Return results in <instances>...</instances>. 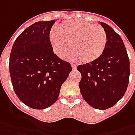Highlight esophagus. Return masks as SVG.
I'll return each mask as SVG.
<instances>
[{
  "label": "esophagus",
  "instance_id": "esophagus-1",
  "mask_svg": "<svg viewBox=\"0 0 135 135\" xmlns=\"http://www.w3.org/2000/svg\"><path fill=\"white\" fill-rule=\"evenodd\" d=\"M71 67H72L73 70H76V65H71Z\"/></svg>",
  "mask_w": 135,
  "mask_h": 135
}]
</instances>
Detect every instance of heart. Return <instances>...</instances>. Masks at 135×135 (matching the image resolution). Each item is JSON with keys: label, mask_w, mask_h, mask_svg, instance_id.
Listing matches in <instances>:
<instances>
[{"label": "heart", "mask_w": 135, "mask_h": 135, "mask_svg": "<svg viewBox=\"0 0 135 135\" xmlns=\"http://www.w3.org/2000/svg\"><path fill=\"white\" fill-rule=\"evenodd\" d=\"M60 30L52 28L49 42L55 55L63 57L72 49L68 56L72 60L80 59L84 64H92L103 55L107 37L104 29L98 25L82 21L69 20L60 24Z\"/></svg>", "instance_id": "1"}]
</instances>
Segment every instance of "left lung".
Returning a JSON list of instances; mask_svg holds the SVG:
<instances>
[{"mask_svg": "<svg viewBox=\"0 0 135 135\" xmlns=\"http://www.w3.org/2000/svg\"><path fill=\"white\" fill-rule=\"evenodd\" d=\"M107 37L105 50L92 64L79 65V83L86 103L98 110H106L122 98L128 85L129 59L121 37L106 23L99 22Z\"/></svg>", "mask_w": 135, "mask_h": 135, "instance_id": "obj_1", "label": "left lung"}]
</instances>
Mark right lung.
I'll list each match as a JSON object with an SVG mask.
<instances>
[{"label":"right lung","mask_w":135,"mask_h":135,"mask_svg":"<svg viewBox=\"0 0 135 135\" xmlns=\"http://www.w3.org/2000/svg\"><path fill=\"white\" fill-rule=\"evenodd\" d=\"M55 20L35 22L25 29L12 47L9 68L19 100L42 110L58 100L61 85L72 68L54 54L49 33Z\"/></svg>","instance_id":"right-lung-1"}]
</instances>
